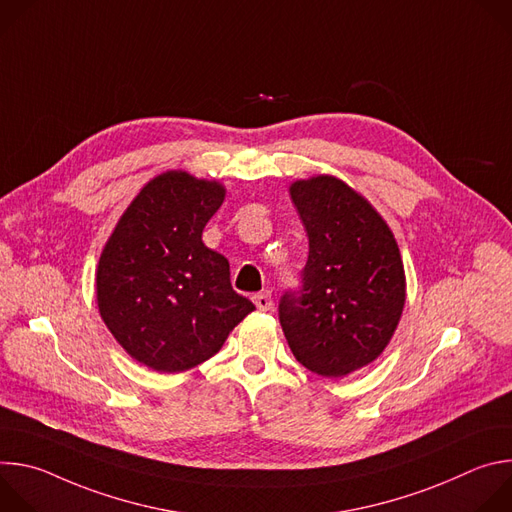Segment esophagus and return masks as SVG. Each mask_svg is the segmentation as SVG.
Masks as SVG:
<instances>
[{"label":"esophagus","mask_w":512,"mask_h":512,"mask_svg":"<svg viewBox=\"0 0 512 512\" xmlns=\"http://www.w3.org/2000/svg\"><path fill=\"white\" fill-rule=\"evenodd\" d=\"M253 304L257 306L259 312H267V310L273 306L269 291H259V294H255V296H253Z\"/></svg>","instance_id":"esophagus-1"}]
</instances>
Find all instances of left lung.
<instances>
[{
    "label": "left lung",
    "instance_id": "8db88e82",
    "mask_svg": "<svg viewBox=\"0 0 512 512\" xmlns=\"http://www.w3.org/2000/svg\"><path fill=\"white\" fill-rule=\"evenodd\" d=\"M289 194L310 255L279 322L306 369L342 379L377 360L397 330L407 296L399 245L377 208L336 176L296 180Z\"/></svg>",
    "mask_w": 512,
    "mask_h": 512
}]
</instances>
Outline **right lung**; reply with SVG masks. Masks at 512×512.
Here are the masks:
<instances>
[{
    "label": "right lung",
    "instance_id": "1",
    "mask_svg": "<svg viewBox=\"0 0 512 512\" xmlns=\"http://www.w3.org/2000/svg\"><path fill=\"white\" fill-rule=\"evenodd\" d=\"M227 188L168 170L129 202L97 265L99 314L139 364L180 373L223 348L255 310L231 285L229 261L202 243Z\"/></svg>",
    "mask_w": 512,
    "mask_h": 512
}]
</instances>
